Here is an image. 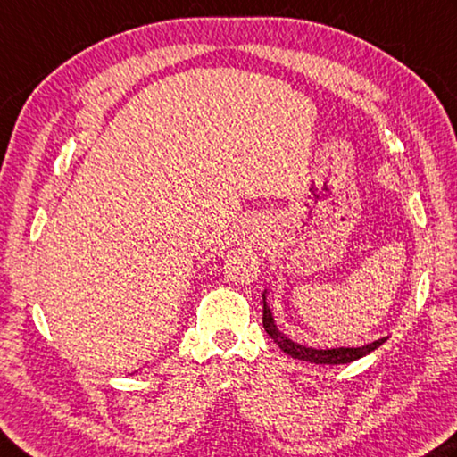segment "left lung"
<instances>
[{"label": "left lung", "mask_w": 457, "mask_h": 457, "mask_svg": "<svg viewBox=\"0 0 457 457\" xmlns=\"http://www.w3.org/2000/svg\"><path fill=\"white\" fill-rule=\"evenodd\" d=\"M263 297V328L268 331V336L273 339L279 345L281 352H286L287 355H292L295 360H302V361H310V363H329V366H337V363H350L363 358V355H368L370 352L378 350V347L386 342V337L376 339V342H371L368 345H361V347H337V350H312V347H305L292 342V339H287L284 334H279L276 323H273V315L268 308V302H265V294Z\"/></svg>", "instance_id": "left-lung-1"}]
</instances>
